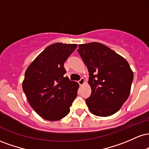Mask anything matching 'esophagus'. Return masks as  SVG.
<instances>
[{"label":"esophagus","instance_id":"obj_1","mask_svg":"<svg viewBox=\"0 0 149 149\" xmlns=\"http://www.w3.org/2000/svg\"><path fill=\"white\" fill-rule=\"evenodd\" d=\"M78 83H79L80 85H83L85 83L84 78H80V80H78Z\"/></svg>","mask_w":149,"mask_h":149}]
</instances>
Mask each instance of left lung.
<instances>
[{
	"mask_svg": "<svg viewBox=\"0 0 149 149\" xmlns=\"http://www.w3.org/2000/svg\"><path fill=\"white\" fill-rule=\"evenodd\" d=\"M78 52L90 75L92 93L85 100L89 110L101 117L116 113L130 93L133 72L127 60L100 42L81 44Z\"/></svg>",
	"mask_w": 149,
	"mask_h": 149,
	"instance_id": "obj_1",
	"label": "left lung"
}]
</instances>
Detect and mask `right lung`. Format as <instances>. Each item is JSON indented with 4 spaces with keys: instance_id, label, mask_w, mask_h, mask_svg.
I'll return each mask as SVG.
<instances>
[{
    "instance_id": "1",
    "label": "right lung",
    "mask_w": 149,
    "mask_h": 149,
    "mask_svg": "<svg viewBox=\"0 0 149 149\" xmlns=\"http://www.w3.org/2000/svg\"><path fill=\"white\" fill-rule=\"evenodd\" d=\"M76 44L56 42L49 45L32 61L25 72L22 88L31 107L47 120L62 119L70 111L79 85L71 81L64 63Z\"/></svg>"
}]
</instances>
